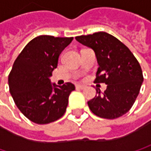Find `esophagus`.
I'll use <instances>...</instances> for the list:
<instances>
[{
    "label": "esophagus",
    "mask_w": 151,
    "mask_h": 151,
    "mask_svg": "<svg viewBox=\"0 0 151 151\" xmlns=\"http://www.w3.org/2000/svg\"><path fill=\"white\" fill-rule=\"evenodd\" d=\"M76 88H78V89H84L85 88V86H83V85H77L76 86Z\"/></svg>",
    "instance_id": "1"
}]
</instances>
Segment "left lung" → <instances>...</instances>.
<instances>
[{
  "label": "left lung",
  "mask_w": 151,
  "mask_h": 151,
  "mask_svg": "<svg viewBox=\"0 0 151 151\" xmlns=\"http://www.w3.org/2000/svg\"><path fill=\"white\" fill-rule=\"evenodd\" d=\"M81 45L91 48L99 68L95 83L107 85L104 93L87 102L91 111L105 119H115L129 111L143 82L142 68L133 53L114 36L106 32L76 37Z\"/></svg>",
  "instance_id": "1"
}]
</instances>
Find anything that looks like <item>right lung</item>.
Segmentation results:
<instances>
[{
	"mask_svg": "<svg viewBox=\"0 0 151 151\" xmlns=\"http://www.w3.org/2000/svg\"><path fill=\"white\" fill-rule=\"evenodd\" d=\"M73 37H35L23 48L9 75V92L18 109L31 122L47 124L61 118L68 105L72 83L58 86L50 78L58 57Z\"/></svg>",
	"mask_w": 151,
	"mask_h": 151,
	"instance_id": "right-lung-1",
	"label": "right lung"
}]
</instances>
